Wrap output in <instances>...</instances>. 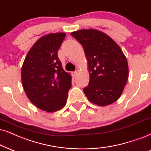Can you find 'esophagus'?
Wrapping results in <instances>:
<instances>
[{
  "instance_id": "34e87169",
  "label": "esophagus",
  "mask_w": 151,
  "mask_h": 151,
  "mask_svg": "<svg viewBox=\"0 0 151 151\" xmlns=\"http://www.w3.org/2000/svg\"><path fill=\"white\" fill-rule=\"evenodd\" d=\"M71 75H72L73 77H76V76L78 75V72H77V71H73V72H72V73H71Z\"/></svg>"
}]
</instances>
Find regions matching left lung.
<instances>
[{
  "instance_id": "1",
  "label": "left lung",
  "mask_w": 151,
  "mask_h": 151,
  "mask_svg": "<svg viewBox=\"0 0 151 151\" xmlns=\"http://www.w3.org/2000/svg\"><path fill=\"white\" fill-rule=\"evenodd\" d=\"M70 35L84 48L90 82L83 91L89 101L100 106L117 101L129 76L127 58L120 46L96 29H82Z\"/></svg>"
}]
</instances>
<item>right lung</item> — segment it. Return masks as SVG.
Instances as JSON below:
<instances>
[{
  "label": "right lung",
  "instance_id": "right-lung-1",
  "mask_svg": "<svg viewBox=\"0 0 151 151\" xmlns=\"http://www.w3.org/2000/svg\"><path fill=\"white\" fill-rule=\"evenodd\" d=\"M65 37V33L42 36L29 50L22 67V86L27 97L48 113L66 105L71 87V76L64 70L57 57Z\"/></svg>",
  "mask_w": 151,
  "mask_h": 151
}]
</instances>
